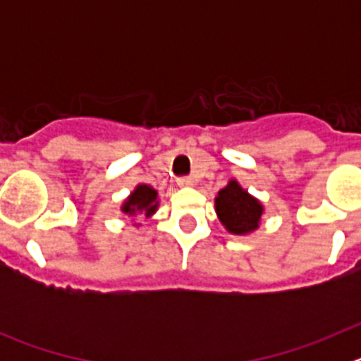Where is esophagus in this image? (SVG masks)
I'll return each instance as SVG.
<instances>
[{"label": "esophagus", "mask_w": 361, "mask_h": 361, "mask_svg": "<svg viewBox=\"0 0 361 361\" xmlns=\"http://www.w3.org/2000/svg\"><path fill=\"white\" fill-rule=\"evenodd\" d=\"M178 184H180V186H193V184H195V178L186 175V177L178 178Z\"/></svg>", "instance_id": "1"}]
</instances>
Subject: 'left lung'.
<instances>
[{"label":"left lung","instance_id":"8db88e82","mask_svg":"<svg viewBox=\"0 0 361 361\" xmlns=\"http://www.w3.org/2000/svg\"><path fill=\"white\" fill-rule=\"evenodd\" d=\"M216 215L229 233L244 235L258 228V220L262 215V206L257 199L242 190L235 180L219 191L215 199Z\"/></svg>","mask_w":361,"mask_h":361}]
</instances>
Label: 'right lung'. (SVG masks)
<instances>
[{"instance_id": "1", "label": "right lung", "mask_w": 361, "mask_h": 361, "mask_svg": "<svg viewBox=\"0 0 361 361\" xmlns=\"http://www.w3.org/2000/svg\"><path fill=\"white\" fill-rule=\"evenodd\" d=\"M157 191L153 190V188L141 184V186L135 188V191L130 195V199L124 202L123 212L128 213V215L145 213L146 216H149L157 209Z\"/></svg>"}]
</instances>
